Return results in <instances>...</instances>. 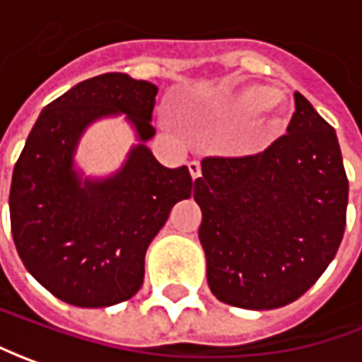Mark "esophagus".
<instances>
[{
  "mask_svg": "<svg viewBox=\"0 0 362 362\" xmlns=\"http://www.w3.org/2000/svg\"><path fill=\"white\" fill-rule=\"evenodd\" d=\"M188 170H190V176H192V180H196V178H200V176H202V166H200V162H198V160L188 162Z\"/></svg>",
  "mask_w": 362,
  "mask_h": 362,
  "instance_id": "esophagus-1",
  "label": "esophagus"
}]
</instances>
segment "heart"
Listing matches in <instances>:
<instances>
[{
  "label": "heart",
  "mask_w": 362,
  "mask_h": 362,
  "mask_svg": "<svg viewBox=\"0 0 362 362\" xmlns=\"http://www.w3.org/2000/svg\"><path fill=\"white\" fill-rule=\"evenodd\" d=\"M279 98V92L270 86H246L243 90L226 95L224 100H220L214 107V118L222 124H243L246 119L255 118L260 112H264L270 107ZM284 128V119L282 118H262L256 122L255 126L248 130L244 136L243 148L244 150H256L260 146L270 142L272 138H276Z\"/></svg>",
  "instance_id": "heart-1"
}]
</instances>
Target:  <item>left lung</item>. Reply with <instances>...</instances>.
<instances>
[{
  "instance_id": "left-lung-1",
  "label": "left lung",
  "mask_w": 362,
  "mask_h": 362,
  "mask_svg": "<svg viewBox=\"0 0 362 362\" xmlns=\"http://www.w3.org/2000/svg\"><path fill=\"white\" fill-rule=\"evenodd\" d=\"M212 294L238 308L296 300L334 258L349 180L337 134L294 92L286 134L252 156H208L194 182Z\"/></svg>"
}]
</instances>
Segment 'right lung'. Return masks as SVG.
<instances>
[{"mask_svg": "<svg viewBox=\"0 0 362 362\" xmlns=\"http://www.w3.org/2000/svg\"><path fill=\"white\" fill-rule=\"evenodd\" d=\"M158 88L126 74L74 86L42 110L19 154L11 190V234L23 267L59 300L83 308L124 303L140 291L144 256L172 206L192 196L190 170L166 168L140 144L114 178L81 184L71 158L83 128L124 112L140 140Z\"/></svg>", "mask_w": 362, "mask_h": 362, "instance_id": "right-lung-1", "label": "right lung"}]
</instances>
